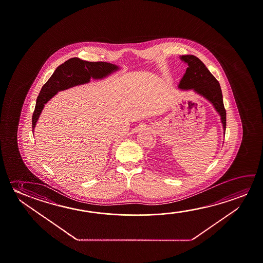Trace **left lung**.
I'll list each match as a JSON object with an SVG mask.
<instances>
[{"label": "left lung", "mask_w": 263, "mask_h": 263, "mask_svg": "<svg viewBox=\"0 0 263 263\" xmlns=\"http://www.w3.org/2000/svg\"><path fill=\"white\" fill-rule=\"evenodd\" d=\"M187 65L184 77L179 82L180 90H193L213 105L220 117L223 131H226V110L223 104L222 92L218 80L210 73L206 65L198 57L187 54L179 57Z\"/></svg>", "instance_id": "1"}]
</instances>
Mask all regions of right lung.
<instances>
[{"mask_svg":"<svg viewBox=\"0 0 263 263\" xmlns=\"http://www.w3.org/2000/svg\"><path fill=\"white\" fill-rule=\"evenodd\" d=\"M119 70L117 65L106 62H87L73 57L59 65L48 81L43 85L37 97L36 105L32 114V132L40 117L45 104L50 101L58 92L77 85H84L90 79H103Z\"/></svg>","mask_w":263,"mask_h":263,"instance_id":"obj_1","label":"right lung"}]
</instances>
